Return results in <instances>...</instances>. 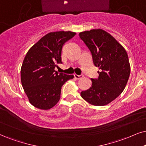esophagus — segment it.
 <instances>
[{
	"instance_id": "34e87169",
	"label": "esophagus",
	"mask_w": 146,
	"mask_h": 146,
	"mask_svg": "<svg viewBox=\"0 0 146 146\" xmlns=\"http://www.w3.org/2000/svg\"><path fill=\"white\" fill-rule=\"evenodd\" d=\"M83 77H84V75H77V74H74V77L76 79H82Z\"/></svg>"
}]
</instances>
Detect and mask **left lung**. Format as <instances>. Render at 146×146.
Segmentation results:
<instances>
[{"label":"left lung","instance_id":"left-lung-1","mask_svg":"<svg viewBox=\"0 0 146 146\" xmlns=\"http://www.w3.org/2000/svg\"><path fill=\"white\" fill-rule=\"evenodd\" d=\"M90 49L99 77L91 79L92 86L81 92L82 98L94 106H104L115 100L124 90L131 67L125 49L109 33L102 29L79 33Z\"/></svg>","mask_w":146,"mask_h":146}]
</instances>
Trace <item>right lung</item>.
Returning <instances> with one entry per match:
<instances>
[{
    "label": "right lung",
    "mask_w": 146,
    "mask_h": 146,
    "mask_svg": "<svg viewBox=\"0 0 146 146\" xmlns=\"http://www.w3.org/2000/svg\"><path fill=\"white\" fill-rule=\"evenodd\" d=\"M76 34L71 31L50 32L27 51L21 68V81L29 102L37 108L49 110L60 100L61 88L74 77L54 70L62 63L63 44Z\"/></svg>",
    "instance_id": "right-lung-1"
}]
</instances>
